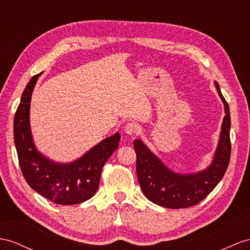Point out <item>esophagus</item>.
<instances>
[{"label":"esophagus","instance_id":"34e87169","mask_svg":"<svg viewBox=\"0 0 250 250\" xmlns=\"http://www.w3.org/2000/svg\"><path fill=\"white\" fill-rule=\"evenodd\" d=\"M125 132L127 134V135H135V134L138 132V125L134 123L126 124L125 126Z\"/></svg>","mask_w":250,"mask_h":250}]
</instances>
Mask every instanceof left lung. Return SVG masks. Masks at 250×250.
<instances>
[{"mask_svg": "<svg viewBox=\"0 0 250 250\" xmlns=\"http://www.w3.org/2000/svg\"><path fill=\"white\" fill-rule=\"evenodd\" d=\"M214 86L224 104V116L219 144L216 146L212 162L194 173H177L166 166L143 140H134L136 152L137 178L145 196L158 206L180 209L194 206L204 200L221 182L230 161V111L223 97L219 83Z\"/></svg>", "mask_w": 250, "mask_h": 250, "instance_id": "obj_1", "label": "left lung"}]
</instances>
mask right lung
I'll return each mask as SVG.
<instances>
[{
  "instance_id": "obj_1",
  "label": "right lung",
  "mask_w": 250,
  "mask_h": 250,
  "mask_svg": "<svg viewBox=\"0 0 250 250\" xmlns=\"http://www.w3.org/2000/svg\"><path fill=\"white\" fill-rule=\"evenodd\" d=\"M34 76L22 94L15 115L14 138L19 164L30 188L59 205H77L93 197L98 189L101 170L118 148L120 134L104 138L81 157L69 163L49 159L37 149L30 129V101L36 83Z\"/></svg>"
}]
</instances>
